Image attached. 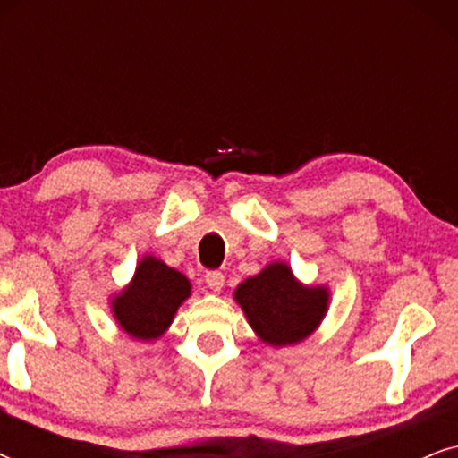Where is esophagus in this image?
I'll return each mask as SVG.
<instances>
[{
    "label": "esophagus",
    "mask_w": 458,
    "mask_h": 458,
    "mask_svg": "<svg viewBox=\"0 0 458 458\" xmlns=\"http://www.w3.org/2000/svg\"><path fill=\"white\" fill-rule=\"evenodd\" d=\"M206 285L210 287V292L218 293V292L223 290V285H225V275L218 273V271L206 273Z\"/></svg>",
    "instance_id": "1"
}]
</instances>
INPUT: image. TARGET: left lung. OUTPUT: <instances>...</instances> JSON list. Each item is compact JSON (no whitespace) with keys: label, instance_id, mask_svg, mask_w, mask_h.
<instances>
[{"label":"left lung","instance_id":"8db88e82","mask_svg":"<svg viewBox=\"0 0 458 458\" xmlns=\"http://www.w3.org/2000/svg\"><path fill=\"white\" fill-rule=\"evenodd\" d=\"M233 298L259 340L284 348L315 334L327 315L331 293L327 285L302 284L287 262L275 260L242 281Z\"/></svg>","mask_w":458,"mask_h":458}]
</instances>
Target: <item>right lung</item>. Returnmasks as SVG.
<instances>
[{
	"instance_id": "right-lung-1",
	"label": "right lung",
	"mask_w": 458,
	"mask_h": 458,
	"mask_svg": "<svg viewBox=\"0 0 458 458\" xmlns=\"http://www.w3.org/2000/svg\"><path fill=\"white\" fill-rule=\"evenodd\" d=\"M190 296L191 284L183 273L146 254L137 262L133 279L110 298V312L124 334L137 342H152L165 335Z\"/></svg>"
}]
</instances>
